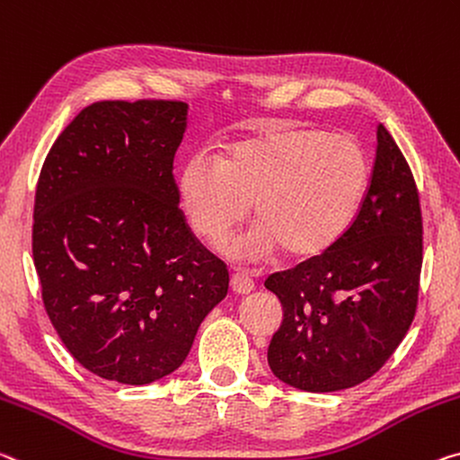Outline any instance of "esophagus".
Here are the masks:
<instances>
[{"label":"esophagus","instance_id":"esophagus-1","mask_svg":"<svg viewBox=\"0 0 460 460\" xmlns=\"http://www.w3.org/2000/svg\"><path fill=\"white\" fill-rule=\"evenodd\" d=\"M231 288L235 290L237 295H247L256 288V282H253L250 272H245V270H237V272L231 276Z\"/></svg>","mask_w":460,"mask_h":460}]
</instances>
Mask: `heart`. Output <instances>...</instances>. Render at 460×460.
<instances>
[{"mask_svg":"<svg viewBox=\"0 0 460 460\" xmlns=\"http://www.w3.org/2000/svg\"><path fill=\"white\" fill-rule=\"evenodd\" d=\"M368 184V159L348 135L280 128L231 145L223 162L194 157L180 176L192 229L221 243L250 215L258 225L229 245L235 258H293L325 252L346 231Z\"/></svg>","mask_w":460,"mask_h":460,"instance_id":"obj_1","label":"heart"}]
</instances>
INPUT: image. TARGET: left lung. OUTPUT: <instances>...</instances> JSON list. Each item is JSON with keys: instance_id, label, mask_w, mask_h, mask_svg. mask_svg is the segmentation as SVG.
Segmentation results:
<instances>
[{"instance_id": "left-lung-1", "label": "left lung", "mask_w": 460, "mask_h": 460, "mask_svg": "<svg viewBox=\"0 0 460 460\" xmlns=\"http://www.w3.org/2000/svg\"><path fill=\"white\" fill-rule=\"evenodd\" d=\"M421 231L410 164L378 125L373 173L346 231L322 256L264 282L284 311L268 348L270 368L282 383L330 393L383 368L418 309Z\"/></svg>"}]
</instances>
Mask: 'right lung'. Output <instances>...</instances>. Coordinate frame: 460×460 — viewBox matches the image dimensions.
Segmentation results:
<instances>
[{"label":"right lung","mask_w":460,"mask_h":460,"mask_svg":"<svg viewBox=\"0 0 460 460\" xmlns=\"http://www.w3.org/2000/svg\"><path fill=\"white\" fill-rule=\"evenodd\" d=\"M178 100L93 102L42 164L32 258L65 348L108 381L147 385L176 370L229 270L178 207Z\"/></svg>","instance_id":"obj_1"}]
</instances>
